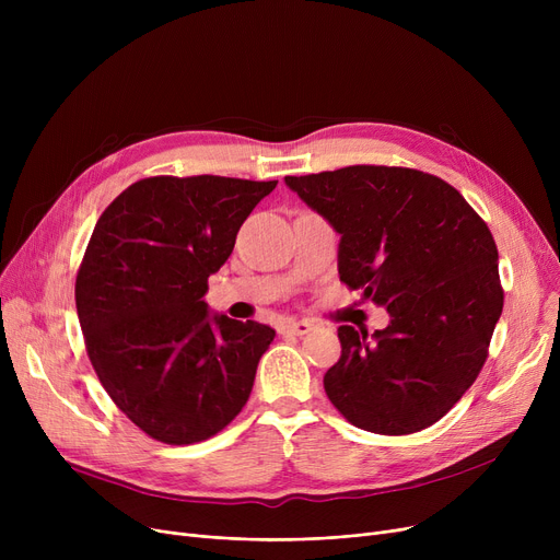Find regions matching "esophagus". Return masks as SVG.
<instances>
[{"label": "esophagus", "mask_w": 560, "mask_h": 560, "mask_svg": "<svg viewBox=\"0 0 560 560\" xmlns=\"http://www.w3.org/2000/svg\"><path fill=\"white\" fill-rule=\"evenodd\" d=\"M311 329H313V325L306 319H288L281 327L283 334H292V336H306Z\"/></svg>", "instance_id": "esophagus-1"}]
</instances>
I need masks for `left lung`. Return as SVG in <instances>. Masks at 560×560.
Returning a JSON list of instances; mask_svg holds the SVG:
<instances>
[{
	"label": "left lung",
	"instance_id": "obj_1",
	"mask_svg": "<svg viewBox=\"0 0 560 560\" xmlns=\"http://www.w3.org/2000/svg\"><path fill=\"white\" fill-rule=\"evenodd\" d=\"M338 233V275L390 325H342L325 390L347 422L406 435L443 418L475 384L504 306L497 245L463 195L410 167L349 165L285 176Z\"/></svg>",
	"mask_w": 560,
	"mask_h": 560
}]
</instances>
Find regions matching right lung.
Returning a JSON list of instances; mask_svg holds the SVG:
<instances>
[{
    "mask_svg": "<svg viewBox=\"0 0 560 560\" xmlns=\"http://www.w3.org/2000/svg\"><path fill=\"white\" fill-rule=\"evenodd\" d=\"M277 182L150 176L95 224L74 300L91 359L115 406L165 445L222 431L249 399L275 329L211 315L209 277Z\"/></svg>",
    "mask_w": 560,
    "mask_h": 560,
    "instance_id": "right-lung-1",
    "label": "right lung"
}]
</instances>
